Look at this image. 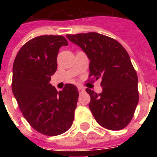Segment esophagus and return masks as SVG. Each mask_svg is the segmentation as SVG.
I'll return each mask as SVG.
<instances>
[{
	"label": "esophagus",
	"instance_id": "esophagus-1",
	"mask_svg": "<svg viewBox=\"0 0 157 157\" xmlns=\"http://www.w3.org/2000/svg\"><path fill=\"white\" fill-rule=\"evenodd\" d=\"M77 88H78V91L80 92V93H82V92L85 91V89H84L83 87H81V86H78Z\"/></svg>",
	"mask_w": 157,
	"mask_h": 157
}]
</instances>
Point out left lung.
I'll use <instances>...</instances> for the list:
<instances>
[{
    "instance_id": "8db88e82",
    "label": "left lung",
    "mask_w": 157,
    "mask_h": 157,
    "mask_svg": "<svg viewBox=\"0 0 157 157\" xmlns=\"http://www.w3.org/2000/svg\"><path fill=\"white\" fill-rule=\"evenodd\" d=\"M66 36L90 60L89 81H101L102 93L86 90L96 121L111 130L124 129L134 117L139 98L138 76L125 49L113 38L97 33Z\"/></svg>"
}]
</instances>
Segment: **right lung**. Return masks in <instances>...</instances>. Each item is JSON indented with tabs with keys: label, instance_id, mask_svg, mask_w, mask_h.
I'll return each instance as SVG.
<instances>
[{
	"label": "right lung",
	"instance_id": "1",
	"mask_svg": "<svg viewBox=\"0 0 157 157\" xmlns=\"http://www.w3.org/2000/svg\"><path fill=\"white\" fill-rule=\"evenodd\" d=\"M67 45L63 36H36L22 46L13 61L12 91L19 109L33 129L47 136L65 133L74 120L76 86L66 84L58 92L50 84L59 48Z\"/></svg>",
	"mask_w": 157,
	"mask_h": 157
}]
</instances>
